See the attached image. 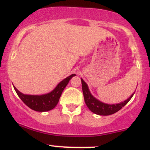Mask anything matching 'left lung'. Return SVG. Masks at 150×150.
Returning a JSON list of instances; mask_svg holds the SVG:
<instances>
[{"mask_svg": "<svg viewBox=\"0 0 150 150\" xmlns=\"http://www.w3.org/2000/svg\"><path fill=\"white\" fill-rule=\"evenodd\" d=\"M81 81H82V92H83V96H84V100L86 105L93 113L98 115L106 116V115H110L116 113L119 110L121 109L124 105L128 103V102L131 100V98L134 94V93L132 94L127 100H126L123 102L120 103L106 104L100 102V100L93 97V95L91 94L90 91H89L88 85L86 84L82 79H81Z\"/></svg>", "mask_w": 150, "mask_h": 150, "instance_id": "8db88e82", "label": "left lung"}]
</instances>
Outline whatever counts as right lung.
<instances>
[{
  "mask_svg": "<svg viewBox=\"0 0 150 150\" xmlns=\"http://www.w3.org/2000/svg\"><path fill=\"white\" fill-rule=\"evenodd\" d=\"M76 76L75 74H71L59 83L56 88L51 92L42 95H28L21 93L14 86L16 93L20 97L21 100L31 109L36 112H47L56 107L59 103L60 97L63 90L67 86L70 79L73 76Z\"/></svg>",
  "mask_w": 150,
  "mask_h": 150,
  "instance_id": "add662e5",
  "label": "right lung"
}]
</instances>
